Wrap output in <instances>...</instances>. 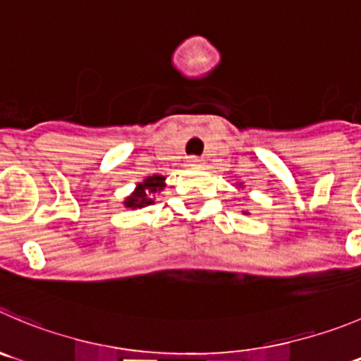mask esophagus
<instances>
[{"mask_svg": "<svg viewBox=\"0 0 361 361\" xmlns=\"http://www.w3.org/2000/svg\"><path fill=\"white\" fill-rule=\"evenodd\" d=\"M188 164H190L192 167H200V165L203 164V160H201L200 157H190L188 158Z\"/></svg>", "mask_w": 361, "mask_h": 361, "instance_id": "obj_1", "label": "esophagus"}]
</instances>
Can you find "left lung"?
Returning a JSON list of instances; mask_svg holds the SVG:
<instances>
[{
  "label": "left lung",
  "instance_id": "obj_1",
  "mask_svg": "<svg viewBox=\"0 0 361 361\" xmlns=\"http://www.w3.org/2000/svg\"><path fill=\"white\" fill-rule=\"evenodd\" d=\"M240 185H242V183H240Z\"/></svg>",
  "mask_w": 361,
  "mask_h": 361
}]
</instances>
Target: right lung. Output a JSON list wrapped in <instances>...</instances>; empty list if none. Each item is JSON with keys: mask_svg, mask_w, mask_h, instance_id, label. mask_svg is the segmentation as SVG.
<instances>
[{"mask_svg": "<svg viewBox=\"0 0 361 361\" xmlns=\"http://www.w3.org/2000/svg\"><path fill=\"white\" fill-rule=\"evenodd\" d=\"M165 187V178L153 174V176H147L146 180L137 183L135 190L131 192V196H128L124 200V207L131 208V210H137V208H144L147 204L153 203V197L157 196L158 192Z\"/></svg>", "mask_w": 361, "mask_h": 361, "instance_id": "1", "label": "right lung"}]
</instances>
